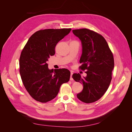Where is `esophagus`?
<instances>
[{"label":"esophagus","mask_w":132,"mask_h":132,"mask_svg":"<svg viewBox=\"0 0 132 132\" xmlns=\"http://www.w3.org/2000/svg\"><path fill=\"white\" fill-rule=\"evenodd\" d=\"M73 72H71V78H70V80H73V79L72 78V75H73Z\"/></svg>","instance_id":"obj_1"}]
</instances>
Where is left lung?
<instances>
[{
    "label": "left lung",
    "mask_w": 132,
    "mask_h": 132,
    "mask_svg": "<svg viewBox=\"0 0 132 132\" xmlns=\"http://www.w3.org/2000/svg\"><path fill=\"white\" fill-rule=\"evenodd\" d=\"M81 42L82 54L80 67L86 70L87 76L82 78L74 73L72 78L82 83L84 88L77 94L82 102L90 103L100 99L108 90L112 80L114 59L106 40L101 35L88 29L72 30Z\"/></svg>",
    "instance_id": "1"
}]
</instances>
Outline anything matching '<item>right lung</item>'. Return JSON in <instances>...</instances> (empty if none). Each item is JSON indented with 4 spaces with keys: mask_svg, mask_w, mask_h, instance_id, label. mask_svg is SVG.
<instances>
[{
    "mask_svg": "<svg viewBox=\"0 0 132 132\" xmlns=\"http://www.w3.org/2000/svg\"><path fill=\"white\" fill-rule=\"evenodd\" d=\"M71 28L40 30L28 40L21 53L20 73L27 91L37 101L46 103L58 95L61 85L70 80L67 69L50 70L47 61L55 54V47Z\"/></svg>",
    "mask_w": 132,
    "mask_h": 132,
    "instance_id": "add662e5",
    "label": "right lung"
}]
</instances>
